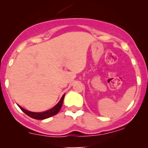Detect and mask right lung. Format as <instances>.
I'll list each match as a JSON object with an SVG mask.
<instances>
[{
	"mask_svg": "<svg viewBox=\"0 0 148 148\" xmlns=\"http://www.w3.org/2000/svg\"><path fill=\"white\" fill-rule=\"evenodd\" d=\"M64 94L63 95V96L62 97L61 99L60 100L58 103L53 108H52L51 109L49 110V111H45V112H41V113H35V112H31L29 111H27V110L24 109L22 107L20 106H18L21 110L23 113H25V114L28 116L30 117V118L36 119V120H44V119L50 118V117L53 116V115H56L59 111H60L61 107H62V103H63V100H64Z\"/></svg>",
	"mask_w": 148,
	"mask_h": 148,
	"instance_id": "1",
	"label": "right lung"
}]
</instances>
